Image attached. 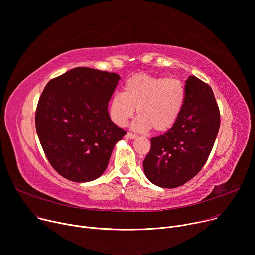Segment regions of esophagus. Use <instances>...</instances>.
Listing matches in <instances>:
<instances>
[{"instance_id": "obj_1", "label": "esophagus", "mask_w": 255, "mask_h": 255, "mask_svg": "<svg viewBox=\"0 0 255 255\" xmlns=\"http://www.w3.org/2000/svg\"><path fill=\"white\" fill-rule=\"evenodd\" d=\"M126 137H127V138H130V139H132V138H135V137H136V134L131 133V132H128V133L126 134Z\"/></svg>"}]
</instances>
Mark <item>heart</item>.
Here are the masks:
<instances>
[{"instance_id": "obj_1", "label": "heart", "mask_w": 255, "mask_h": 255, "mask_svg": "<svg viewBox=\"0 0 255 255\" xmlns=\"http://www.w3.org/2000/svg\"><path fill=\"white\" fill-rule=\"evenodd\" d=\"M185 100V85L180 79L140 73L125 82L123 93L113 94L108 113L113 123L125 127L136 107L138 116L132 123L134 130L153 128L156 132H164L179 120Z\"/></svg>"}]
</instances>
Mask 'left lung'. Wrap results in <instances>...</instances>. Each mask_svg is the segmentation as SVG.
<instances>
[{"label":"left lung","instance_id":"8db88e82","mask_svg":"<svg viewBox=\"0 0 255 255\" xmlns=\"http://www.w3.org/2000/svg\"><path fill=\"white\" fill-rule=\"evenodd\" d=\"M185 89L179 120L167 132L151 138L143 163L147 178L164 188L183 185L202 170L220 128V110L209 85L189 76Z\"/></svg>","mask_w":255,"mask_h":255}]
</instances>
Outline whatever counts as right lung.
<instances>
[{"instance_id": "add662e5", "label": "right lung", "mask_w": 255, "mask_h": 255, "mask_svg": "<svg viewBox=\"0 0 255 255\" xmlns=\"http://www.w3.org/2000/svg\"><path fill=\"white\" fill-rule=\"evenodd\" d=\"M121 77L78 67L51 79L35 112V128L49 164L75 182L98 178L127 133L109 118L108 101Z\"/></svg>"}]
</instances>
